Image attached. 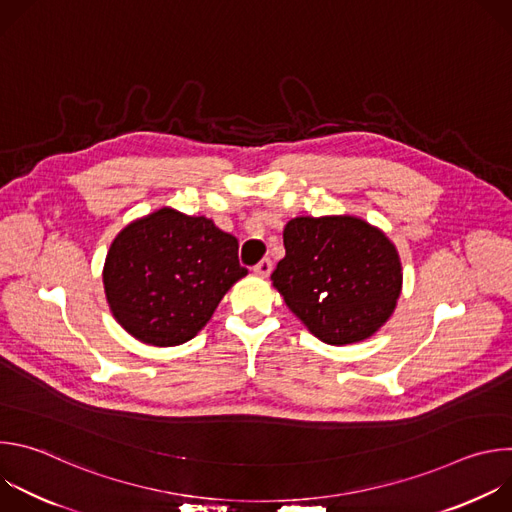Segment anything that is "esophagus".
<instances>
[{"instance_id":"34e87169","label":"esophagus","mask_w":512,"mask_h":512,"mask_svg":"<svg viewBox=\"0 0 512 512\" xmlns=\"http://www.w3.org/2000/svg\"><path fill=\"white\" fill-rule=\"evenodd\" d=\"M259 277H267L269 273H271V261L269 259H263V261H259L257 265H255V269H253Z\"/></svg>"}]
</instances>
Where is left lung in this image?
<instances>
[{
    "instance_id": "8db88e82",
    "label": "left lung",
    "mask_w": 512,
    "mask_h": 512,
    "mask_svg": "<svg viewBox=\"0 0 512 512\" xmlns=\"http://www.w3.org/2000/svg\"><path fill=\"white\" fill-rule=\"evenodd\" d=\"M283 247L273 287L318 340L332 346L362 342L395 312L401 257L364 218L296 216L283 229Z\"/></svg>"
}]
</instances>
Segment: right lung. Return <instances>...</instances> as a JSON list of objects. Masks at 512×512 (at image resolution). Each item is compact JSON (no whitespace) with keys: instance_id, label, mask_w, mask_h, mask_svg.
I'll return each instance as SVG.
<instances>
[{"instance_id":"1","label":"right lung","mask_w":512,"mask_h":512,"mask_svg":"<svg viewBox=\"0 0 512 512\" xmlns=\"http://www.w3.org/2000/svg\"><path fill=\"white\" fill-rule=\"evenodd\" d=\"M245 275L233 235L206 216L162 206L117 233L105 257L103 287L127 334L143 344L178 346L208 324Z\"/></svg>"}]
</instances>
